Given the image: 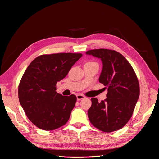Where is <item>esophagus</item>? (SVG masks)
<instances>
[{"label": "esophagus", "instance_id": "obj_1", "mask_svg": "<svg viewBox=\"0 0 159 159\" xmlns=\"http://www.w3.org/2000/svg\"><path fill=\"white\" fill-rule=\"evenodd\" d=\"M76 97H77V99H78V101L81 100V99H83L85 98V96L84 95H82V94H78V95H76Z\"/></svg>", "mask_w": 159, "mask_h": 159}]
</instances>
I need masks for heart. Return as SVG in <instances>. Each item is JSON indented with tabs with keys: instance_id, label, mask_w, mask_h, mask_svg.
Segmentation results:
<instances>
[{
	"instance_id": "heart-1",
	"label": "heart",
	"mask_w": 159,
	"mask_h": 159,
	"mask_svg": "<svg viewBox=\"0 0 159 159\" xmlns=\"http://www.w3.org/2000/svg\"><path fill=\"white\" fill-rule=\"evenodd\" d=\"M89 63H95V64H96L95 62H93V61H91V62H89Z\"/></svg>"
}]
</instances>
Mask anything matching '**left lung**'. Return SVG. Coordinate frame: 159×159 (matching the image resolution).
Returning <instances> with one entry per match:
<instances>
[{
	"label": "left lung",
	"instance_id": "left-lung-1",
	"mask_svg": "<svg viewBox=\"0 0 159 159\" xmlns=\"http://www.w3.org/2000/svg\"><path fill=\"white\" fill-rule=\"evenodd\" d=\"M86 54L100 58L103 68L99 81L107 88V98L98 102L92 98L88 114L91 123L109 133L123 128L131 119L139 97L137 77L129 62L117 51L95 49Z\"/></svg>",
	"mask_w": 159,
	"mask_h": 159
}]
</instances>
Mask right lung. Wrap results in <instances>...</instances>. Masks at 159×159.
Instances as JSON below:
<instances>
[{"instance_id":"add662e5","label":"right lung","mask_w":159,"mask_h":159,"mask_svg":"<svg viewBox=\"0 0 159 159\" xmlns=\"http://www.w3.org/2000/svg\"><path fill=\"white\" fill-rule=\"evenodd\" d=\"M81 56L73 53L41 55L28 66L18 85V98L26 116L37 127L52 131L68 122L76 96L57 93L56 84Z\"/></svg>"}]
</instances>
